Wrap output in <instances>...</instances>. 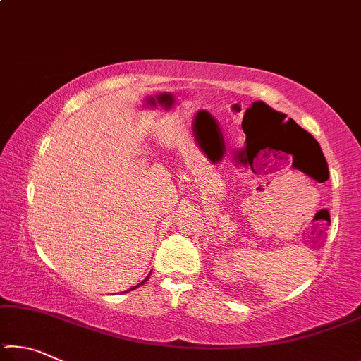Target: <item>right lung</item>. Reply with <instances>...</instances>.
Wrapping results in <instances>:
<instances>
[{
    "label": "right lung",
    "instance_id": "1",
    "mask_svg": "<svg viewBox=\"0 0 361 361\" xmlns=\"http://www.w3.org/2000/svg\"><path fill=\"white\" fill-rule=\"evenodd\" d=\"M148 279H149V276H148V277H146V279L143 280V282H142V283H138L137 286H133V288H130V290H135V288H138V286H140V285H143V283H145V282H146V280H148Z\"/></svg>",
    "mask_w": 361,
    "mask_h": 361
}]
</instances>
